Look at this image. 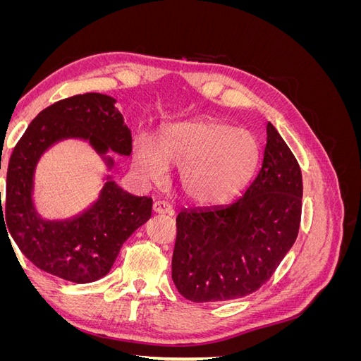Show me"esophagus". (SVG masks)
Returning <instances> with one entry per match:
<instances>
[{"mask_svg": "<svg viewBox=\"0 0 361 361\" xmlns=\"http://www.w3.org/2000/svg\"><path fill=\"white\" fill-rule=\"evenodd\" d=\"M154 211L157 214H169L173 215V207L170 206L169 202H164V200H158L154 203Z\"/></svg>", "mask_w": 361, "mask_h": 361, "instance_id": "esophagus-1", "label": "esophagus"}]
</instances>
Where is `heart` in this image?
<instances>
[{"mask_svg": "<svg viewBox=\"0 0 361 361\" xmlns=\"http://www.w3.org/2000/svg\"><path fill=\"white\" fill-rule=\"evenodd\" d=\"M259 158L253 134L216 120L173 123L164 129L159 146L149 135L134 145V166L141 176L158 182L169 166H178L183 197L202 206L236 197L253 176Z\"/></svg>", "mask_w": 361, "mask_h": 361, "instance_id": "obj_1", "label": "heart"}]
</instances>
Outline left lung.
<instances>
[{"instance_id": "left-lung-1", "label": "left lung", "mask_w": 361, "mask_h": 361, "mask_svg": "<svg viewBox=\"0 0 361 361\" xmlns=\"http://www.w3.org/2000/svg\"><path fill=\"white\" fill-rule=\"evenodd\" d=\"M301 207L298 161L268 122L262 166L241 197L179 212L171 279L180 295L209 302L256 292L297 239Z\"/></svg>"}]
</instances>
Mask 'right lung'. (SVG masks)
<instances>
[{
    "label": "right lung",
    "mask_w": 361,
    "mask_h": 361,
    "mask_svg": "<svg viewBox=\"0 0 361 361\" xmlns=\"http://www.w3.org/2000/svg\"><path fill=\"white\" fill-rule=\"evenodd\" d=\"M68 138L89 141L108 170L114 166L108 150L122 157L133 152L130 129L114 97L85 93L52 104L32 120L10 157L0 220L6 218L7 235L37 268L73 283H90L110 272L123 243L149 220L152 199L129 194L106 176L89 209L66 220L42 218L32 200L37 162Z\"/></svg>",
    "instance_id": "add662e5"
}]
</instances>
